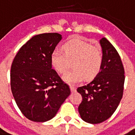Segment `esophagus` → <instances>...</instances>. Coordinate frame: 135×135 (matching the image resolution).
Listing matches in <instances>:
<instances>
[{"label": "esophagus", "mask_w": 135, "mask_h": 135, "mask_svg": "<svg viewBox=\"0 0 135 135\" xmlns=\"http://www.w3.org/2000/svg\"><path fill=\"white\" fill-rule=\"evenodd\" d=\"M70 89H71V92L72 93L75 92V91H76V89H75V88L74 86H70Z\"/></svg>", "instance_id": "1"}]
</instances>
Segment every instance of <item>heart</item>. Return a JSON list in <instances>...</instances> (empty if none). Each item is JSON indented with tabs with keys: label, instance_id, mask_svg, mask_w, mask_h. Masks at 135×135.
Returning a JSON list of instances; mask_svg holds the SVG:
<instances>
[{
	"label": "heart",
	"instance_id": "heart-1",
	"mask_svg": "<svg viewBox=\"0 0 135 135\" xmlns=\"http://www.w3.org/2000/svg\"><path fill=\"white\" fill-rule=\"evenodd\" d=\"M62 50H55L51 55V64L60 73L67 70L69 62L73 61L74 69L68 71L62 78L65 82L77 84L85 78L90 80L95 78L102 69L103 54L98 46L80 39H73L62 46Z\"/></svg>",
	"mask_w": 135,
	"mask_h": 135
}]
</instances>
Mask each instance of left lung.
<instances>
[{
    "label": "left lung",
    "mask_w": 135,
    "mask_h": 135,
    "mask_svg": "<svg viewBox=\"0 0 135 135\" xmlns=\"http://www.w3.org/2000/svg\"><path fill=\"white\" fill-rule=\"evenodd\" d=\"M99 43L103 54L102 69L90 83L77 89L82 96L78 107L80 117L92 124L106 121L116 110L123 96L125 81L118 52L106 38Z\"/></svg>",
    "instance_id": "left-lung-1"
}]
</instances>
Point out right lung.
I'll use <instances>...</instances> for the list:
<instances>
[{
  "instance_id": "add662e5",
  "label": "right lung",
  "mask_w": 135,
  "mask_h": 135,
  "mask_svg": "<svg viewBox=\"0 0 135 135\" xmlns=\"http://www.w3.org/2000/svg\"><path fill=\"white\" fill-rule=\"evenodd\" d=\"M62 38L57 33L34 36L20 49L12 62L13 98L22 114L33 122L54 118L71 94L69 86L51 64V55Z\"/></svg>"
}]
</instances>
